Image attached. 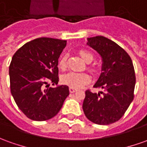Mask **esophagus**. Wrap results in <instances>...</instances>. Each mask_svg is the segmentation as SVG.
<instances>
[{
	"label": "esophagus",
	"instance_id": "1",
	"mask_svg": "<svg viewBox=\"0 0 147 147\" xmlns=\"http://www.w3.org/2000/svg\"><path fill=\"white\" fill-rule=\"evenodd\" d=\"M76 91H77V90L74 89V88H72V87L69 88V92H70V93H74V92H76Z\"/></svg>",
	"mask_w": 147,
	"mask_h": 147
}]
</instances>
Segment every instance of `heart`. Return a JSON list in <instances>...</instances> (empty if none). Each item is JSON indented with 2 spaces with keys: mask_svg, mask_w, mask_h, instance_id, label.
Returning <instances> with one entry per match:
<instances>
[{
  "mask_svg": "<svg viewBox=\"0 0 147 147\" xmlns=\"http://www.w3.org/2000/svg\"><path fill=\"white\" fill-rule=\"evenodd\" d=\"M80 55L86 62L90 63L92 61L94 56L87 50H81ZM67 65V55L64 54L58 61V67L61 70H65ZM90 80V75L83 72H69L61 77V82L72 88H81L87 84Z\"/></svg>",
  "mask_w": 147,
  "mask_h": 147,
  "instance_id": "1",
  "label": "heart"
}]
</instances>
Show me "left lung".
I'll return each mask as SVG.
<instances>
[{"mask_svg": "<svg viewBox=\"0 0 147 147\" xmlns=\"http://www.w3.org/2000/svg\"><path fill=\"white\" fill-rule=\"evenodd\" d=\"M87 41V45L101 56L102 65L94 85L101 90L86 91L84 114L94 123L110 125L122 118L133 101L136 82L133 62L122 47L106 37H89Z\"/></svg>", "mask_w": 147, "mask_h": 147, "instance_id": "8db88e82", "label": "left lung"}]
</instances>
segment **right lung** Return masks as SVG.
Listing matches in <instances>:
<instances>
[{
	"mask_svg": "<svg viewBox=\"0 0 147 147\" xmlns=\"http://www.w3.org/2000/svg\"><path fill=\"white\" fill-rule=\"evenodd\" d=\"M66 42L37 38L24 45L12 58L9 69L11 94L18 108L32 120L54 117L69 94L67 86L53 88L48 85L49 81L58 83V58Z\"/></svg>",
	"mask_w": 147,
	"mask_h": 147,
	"instance_id": "add662e5",
	"label": "right lung"
}]
</instances>
